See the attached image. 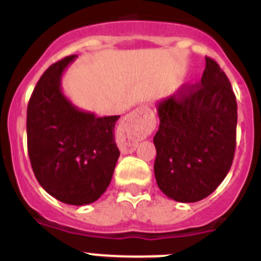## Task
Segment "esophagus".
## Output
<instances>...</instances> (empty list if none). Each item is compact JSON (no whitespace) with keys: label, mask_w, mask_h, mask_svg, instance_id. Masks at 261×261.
<instances>
[{"label":"esophagus","mask_w":261,"mask_h":261,"mask_svg":"<svg viewBox=\"0 0 261 261\" xmlns=\"http://www.w3.org/2000/svg\"><path fill=\"white\" fill-rule=\"evenodd\" d=\"M153 123L154 114L147 106H140L126 115L117 136V146L121 153H133L137 147L138 137L146 133Z\"/></svg>","instance_id":"esophagus-1"}]
</instances>
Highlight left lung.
Instances as JSON below:
<instances>
[{
    "label": "left lung",
    "instance_id": "obj_1",
    "mask_svg": "<svg viewBox=\"0 0 261 261\" xmlns=\"http://www.w3.org/2000/svg\"><path fill=\"white\" fill-rule=\"evenodd\" d=\"M200 84L181 86L156 105L154 175L159 190L179 202L208 197L231 167L237 141V99L214 60Z\"/></svg>",
    "mask_w": 261,
    "mask_h": 261
}]
</instances>
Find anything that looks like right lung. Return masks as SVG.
<instances>
[{
    "label": "right lung",
    "instance_id": "right-lung-1",
    "mask_svg": "<svg viewBox=\"0 0 261 261\" xmlns=\"http://www.w3.org/2000/svg\"><path fill=\"white\" fill-rule=\"evenodd\" d=\"M75 56L43 73L27 106V147L32 170L50 196L69 205H87L106 192L120 151L115 124L120 116L98 117L64 95L61 78Z\"/></svg>",
    "mask_w": 261,
    "mask_h": 261
}]
</instances>
